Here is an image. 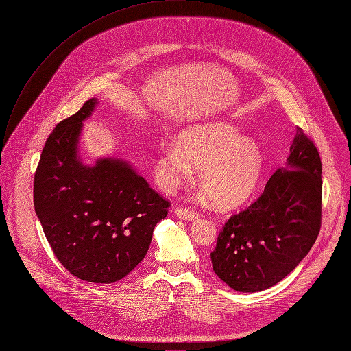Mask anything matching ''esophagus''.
Segmentation results:
<instances>
[{"mask_svg":"<svg viewBox=\"0 0 351 351\" xmlns=\"http://www.w3.org/2000/svg\"><path fill=\"white\" fill-rule=\"evenodd\" d=\"M175 213H176L178 217H180V219H183V220H195V219L198 217V213H197V212L190 210L189 208H183V206L176 208Z\"/></svg>","mask_w":351,"mask_h":351,"instance_id":"esophagus-1","label":"esophagus"}]
</instances>
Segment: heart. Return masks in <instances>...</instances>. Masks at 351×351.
Segmentation results:
<instances>
[{
  "instance_id": "obj_1",
  "label": "heart",
  "mask_w": 351,
  "mask_h": 351,
  "mask_svg": "<svg viewBox=\"0 0 351 351\" xmlns=\"http://www.w3.org/2000/svg\"><path fill=\"white\" fill-rule=\"evenodd\" d=\"M160 152L156 178L168 191L187 183L194 168L199 186L220 209H236L255 193L263 171V154L251 139L228 123H202L183 130L176 141Z\"/></svg>"
}]
</instances>
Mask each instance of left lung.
Segmentation results:
<instances>
[{
	"label": "left lung",
	"instance_id": "obj_1",
	"mask_svg": "<svg viewBox=\"0 0 351 351\" xmlns=\"http://www.w3.org/2000/svg\"><path fill=\"white\" fill-rule=\"evenodd\" d=\"M321 175L318 150L298 127L287 165L219 232L210 261L221 281L239 292L265 291L303 261L321 228Z\"/></svg>",
	"mask_w": 351,
	"mask_h": 351
}]
</instances>
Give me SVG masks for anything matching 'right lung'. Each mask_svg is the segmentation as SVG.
Listing matches in <instances>:
<instances>
[{
	"label": "right lung",
	"mask_w": 351,
	"mask_h": 351,
	"mask_svg": "<svg viewBox=\"0 0 351 351\" xmlns=\"http://www.w3.org/2000/svg\"><path fill=\"white\" fill-rule=\"evenodd\" d=\"M96 103L89 99L52 131L33 193L58 261L80 280L111 284L143 261L154 227L167 217L171 204L124 160L99 158L95 165L81 161L82 123Z\"/></svg>",
	"instance_id": "1"
}]
</instances>
